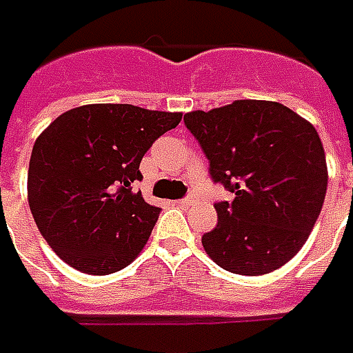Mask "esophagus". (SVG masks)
Masks as SVG:
<instances>
[{
	"mask_svg": "<svg viewBox=\"0 0 353 353\" xmlns=\"http://www.w3.org/2000/svg\"><path fill=\"white\" fill-rule=\"evenodd\" d=\"M179 203H182V205L194 203V196H192V194H190V196H186V197H184V199H181V201H179Z\"/></svg>",
	"mask_w": 353,
	"mask_h": 353,
	"instance_id": "34e87169",
	"label": "esophagus"
}]
</instances>
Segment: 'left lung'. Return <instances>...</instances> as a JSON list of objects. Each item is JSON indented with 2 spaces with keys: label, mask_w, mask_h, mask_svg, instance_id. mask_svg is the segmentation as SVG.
Masks as SVG:
<instances>
[{
  "label": "left lung",
  "mask_w": 353,
  "mask_h": 353,
  "mask_svg": "<svg viewBox=\"0 0 353 353\" xmlns=\"http://www.w3.org/2000/svg\"><path fill=\"white\" fill-rule=\"evenodd\" d=\"M184 123L212 181L234 194L214 205L219 222L201 237L205 252L239 276L281 268L306 243L327 194L316 127L279 102L251 99L188 112Z\"/></svg>",
  "instance_id": "8db88e82"
}]
</instances>
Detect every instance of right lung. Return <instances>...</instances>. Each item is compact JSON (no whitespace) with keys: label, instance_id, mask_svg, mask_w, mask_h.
Returning <instances> with one entry per match:
<instances>
[{"label":"right lung","instance_id":"add662e5","mask_svg":"<svg viewBox=\"0 0 353 353\" xmlns=\"http://www.w3.org/2000/svg\"><path fill=\"white\" fill-rule=\"evenodd\" d=\"M181 112L85 104L37 137L28 203L37 230L62 261L89 276L129 266L148 241L159 207L132 192L144 154L181 123Z\"/></svg>","mask_w":353,"mask_h":353}]
</instances>
